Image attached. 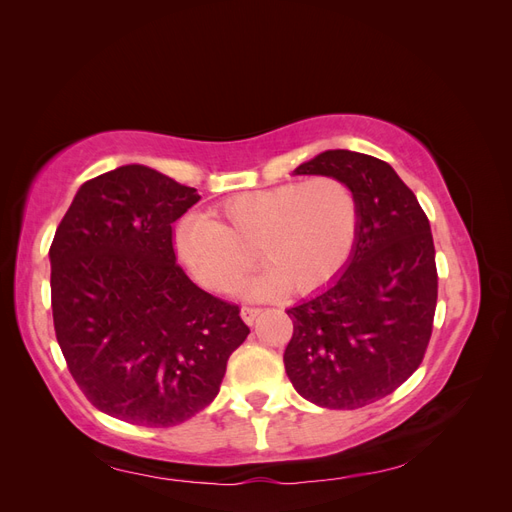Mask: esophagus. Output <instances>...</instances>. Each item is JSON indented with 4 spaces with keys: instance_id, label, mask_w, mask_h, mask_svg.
I'll list each match as a JSON object with an SVG mask.
<instances>
[{
    "instance_id": "esophagus-1",
    "label": "esophagus",
    "mask_w": 512,
    "mask_h": 512,
    "mask_svg": "<svg viewBox=\"0 0 512 512\" xmlns=\"http://www.w3.org/2000/svg\"><path fill=\"white\" fill-rule=\"evenodd\" d=\"M260 312H262L260 307H254V305H243V307H241V318H243L247 324H252Z\"/></svg>"
}]
</instances>
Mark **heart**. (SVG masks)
I'll list each match as a JSON object with an SVG mask.
<instances>
[{"label": "heart", "instance_id": "1", "mask_svg": "<svg viewBox=\"0 0 512 512\" xmlns=\"http://www.w3.org/2000/svg\"><path fill=\"white\" fill-rule=\"evenodd\" d=\"M359 230L361 207L352 185L316 175L228 196L211 209V218L185 215L175 228V250L196 282L215 292L241 286L258 258L265 269L254 292L309 294L344 271Z\"/></svg>", "mask_w": 512, "mask_h": 512}]
</instances>
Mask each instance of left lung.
Masks as SVG:
<instances>
[{
    "instance_id": "8db88e82",
    "label": "left lung",
    "mask_w": 512,
    "mask_h": 512,
    "mask_svg": "<svg viewBox=\"0 0 512 512\" xmlns=\"http://www.w3.org/2000/svg\"><path fill=\"white\" fill-rule=\"evenodd\" d=\"M352 185L359 241L333 286L288 309L286 374L312 404L354 410L391 395L418 365L438 303L436 247L425 211L399 175L374 156L329 149L294 168Z\"/></svg>"
}]
</instances>
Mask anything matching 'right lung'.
Instances as JSON below:
<instances>
[{
    "label": "right lung",
    "instance_id": "1",
    "mask_svg": "<svg viewBox=\"0 0 512 512\" xmlns=\"http://www.w3.org/2000/svg\"><path fill=\"white\" fill-rule=\"evenodd\" d=\"M198 200L196 188L128 164L85 181L57 226V344L83 395L119 421H188L250 335L239 305L198 288L177 262L173 224Z\"/></svg>",
    "mask_w": 512,
    "mask_h": 512
}]
</instances>
